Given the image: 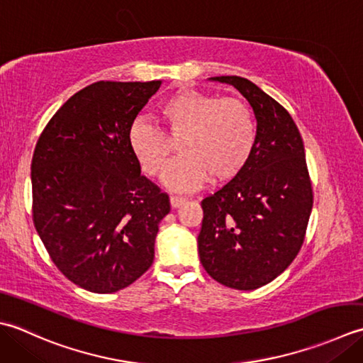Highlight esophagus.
<instances>
[{
	"label": "esophagus",
	"mask_w": 363,
	"mask_h": 363,
	"mask_svg": "<svg viewBox=\"0 0 363 363\" xmlns=\"http://www.w3.org/2000/svg\"><path fill=\"white\" fill-rule=\"evenodd\" d=\"M184 202H186V199L184 197H179V196H171V206L172 208H179Z\"/></svg>",
	"instance_id": "1"
}]
</instances>
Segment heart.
Returning <instances> with one entry per match:
<instances>
[{"label":"heart","instance_id":"heart-1","mask_svg":"<svg viewBox=\"0 0 363 363\" xmlns=\"http://www.w3.org/2000/svg\"><path fill=\"white\" fill-rule=\"evenodd\" d=\"M158 117L169 138L180 139V157L167 166L162 179L172 191L192 192L210 177L214 183L232 180L254 153L257 125L252 111L240 99L182 89L161 103ZM165 135L140 117L131 122L128 149L145 175L158 177L164 171L172 152Z\"/></svg>","mask_w":363,"mask_h":363}]
</instances>
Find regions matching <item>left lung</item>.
<instances>
[{"label":"left lung","instance_id":"obj_1","mask_svg":"<svg viewBox=\"0 0 363 363\" xmlns=\"http://www.w3.org/2000/svg\"><path fill=\"white\" fill-rule=\"evenodd\" d=\"M249 101L257 143L242 171L202 201L199 255L225 286L250 291L291 264L304 242L313 206L304 143L288 111L241 77H213Z\"/></svg>","mask_w":363,"mask_h":363}]
</instances>
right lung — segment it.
I'll use <instances>...</instances> for the list:
<instances>
[{"label": "right lung", "instance_id": "add662e5", "mask_svg": "<svg viewBox=\"0 0 363 363\" xmlns=\"http://www.w3.org/2000/svg\"><path fill=\"white\" fill-rule=\"evenodd\" d=\"M161 81H97L51 117L31 162L33 220L73 284L116 293L150 268L166 192L140 175L128 128Z\"/></svg>", "mask_w": 363, "mask_h": 363}]
</instances>
